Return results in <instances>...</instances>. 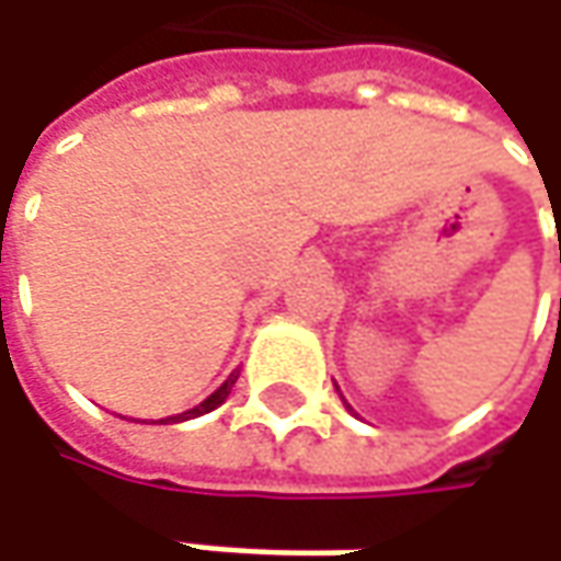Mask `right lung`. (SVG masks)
<instances>
[{"instance_id": "obj_1", "label": "right lung", "mask_w": 561, "mask_h": 561, "mask_svg": "<svg viewBox=\"0 0 561 561\" xmlns=\"http://www.w3.org/2000/svg\"><path fill=\"white\" fill-rule=\"evenodd\" d=\"M237 377H240V371H230V377H227L225 383L211 393L208 399H203L196 409H190V412H181V415H171V419H162V421H186V419H199V415H205V412H211V409H218L221 402H225L227 397H230V387L237 383Z\"/></svg>"}]
</instances>
